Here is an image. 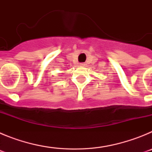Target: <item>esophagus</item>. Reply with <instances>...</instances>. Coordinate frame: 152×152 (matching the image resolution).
Instances as JSON below:
<instances>
[{"label": "esophagus", "instance_id": "1", "mask_svg": "<svg viewBox=\"0 0 152 152\" xmlns=\"http://www.w3.org/2000/svg\"><path fill=\"white\" fill-rule=\"evenodd\" d=\"M80 66H83V67H84V66H85L86 64H85V63H80Z\"/></svg>", "mask_w": 152, "mask_h": 152}]
</instances>
